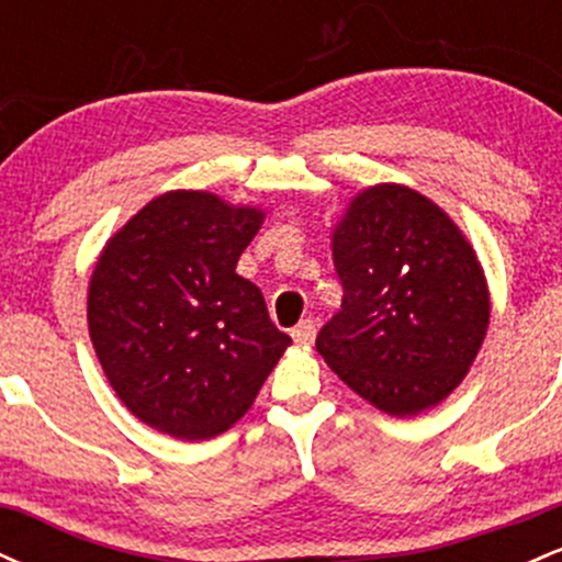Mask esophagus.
Wrapping results in <instances>:
<instances>
[{
	"label": "esophagus",
	"mask_w": 562,
	"mask_h": 562,
	"mask_svg": "<svg viewBox=\"0 0 562 562\" xmlns=\"http://www.w3.org/2000/svg\"><path fill=\"white\" fill-rule=\"evenodd\" d=\"M293 340L299 346H312L314 338H317V325H314V319H303L299 325L293 327Z\"/></svg>",
	"instance_id": "34e87169"
}]
</instances>
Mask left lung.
Returning <instances> with one entry per match:
<instances>
[{
	"mask_svg": "<svg viewBox=\"0 0 562 562\" xmlns=\"http://www.w3.org/2000/svg\"><path fill=\"white\" fill-rule=\"evenodd\" d=\"M340 312L317 351L393 417L441 404L479 357L492 317L483 267L441 205L406 184L364 187L333 227Z\"/></svg>",
	"mask_w": 562,
	"mask_h": 562,
	"instance_id": "obj_1",
	"label": "left lung"
}]
</instances>
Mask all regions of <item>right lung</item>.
Instances as JSON below:
<instances>
[{
  "label": "right lung",
  "instance_id": "right-lung-1",
  "mask_svg": "<svg viewBox=\"0 0 562 562\" xmlns=\"http://www.w3.org/2000/svg\"><path fill=\"white\" fill-rule=\"evenodd\" d=\"M263 209L205 190L142 205L97 256L89 338L137 420L182 441L229 430L259 396L290 338L261 290L235 272Z\"/></svg>",
  "mask_w": 562,
  "mask_h": 562
}]
</instances>
